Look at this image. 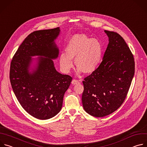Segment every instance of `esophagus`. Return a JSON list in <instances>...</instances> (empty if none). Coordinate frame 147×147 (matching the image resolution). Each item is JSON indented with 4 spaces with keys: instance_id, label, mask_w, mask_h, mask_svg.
Instances as JSON below:
<instances>
[{
    "instance_id": "1",
    "label": "esophagus",
    "mask_w": 147,
    "mask_h": 147,
    "mask_svg": "<svg viewBox=\"0 0 147 147\" xmlns=\"http://www.w3.org/2000/svg\"><path fill=\"white\" fill-rule=\"evenodd\" d=\"M80 81L77 80H76V79H73L71 81V83L73 84L74 85H76V84H80Z\"/></svg>"
}]
</instances>
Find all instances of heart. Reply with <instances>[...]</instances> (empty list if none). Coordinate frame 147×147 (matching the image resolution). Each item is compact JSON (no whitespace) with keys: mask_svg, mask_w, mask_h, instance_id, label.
Segmentation results:
<instances>
[{"mask_svg":"<svg viewBox=\"0 0 147 147\" xmlns=\"http://www.w3.org/2000/svg\"><path fill=\"white\" fill-rule=\"evenodd\" d=\"M66 51V52H62L59 56L60 67L65 73L69 72L73 67V58H76L78 71L86 74L92 73L97 69L102 58V47L100 42L83 34L73 35L68 42Z\"/></svg>","mask_w":147,"mask_h":147,"instance_id":"obj_1","label":"heart"}]
</instances>
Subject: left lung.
Wrapping results in <instances>:
<instances>
[{
  "label": "left lung",
  "instance_id": "obj_1",
  "mask_svg": "<svg viewBox=\"0 0 147 147\" xmlns=\"http://www.w3.org/2000/svg\"><path fill=\"white\" fill-rule=\"evenodd\" d=\"M109 44L99 67L82 81L85 111L102 117L116 111L127 96L135 71L133 55L117 32L105 30Z\"/></svg>",
  "mask_w": 147,
  "mask_h": 147
}]
</instances>
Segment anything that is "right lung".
<instances>
[{
  "mask_svg": "<svg viewBox=\"0 0 147 147\" xmlns=\"http://www.w3.org/2000/svg\"><path fill=\"white\" fill-rule=\"evenodd\" d=\"M60 31L57 27L31 33L11 61L10 80L14 93L23 109L40 120L52 118L60 111L72 80L71 76L57 71L52 60L59 55L55 40ZM35 55L40 57L31 69L32 57Z\"/></svg>",
  "mask_w": 147,
  "mask_h": 147,
  "instance_id": "right-lung-1",
  "label": "right lung"
}]
</instances>
